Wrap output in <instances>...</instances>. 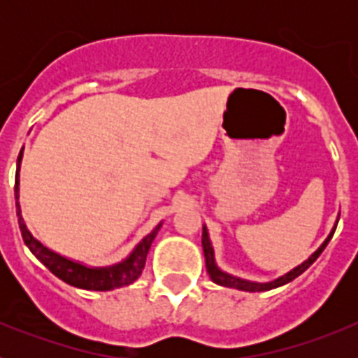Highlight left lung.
Listing matches in <instances>:
<instances>
[{
    "instance_id": "left-lung-1",
    "label": "left lung",
    "mask_w": 358,
    "mask_h": 358,
    "mask_svg": "<svg viewBox=\"0 0 358 358\" xmlns=\"http://www.w3.org/2000/svg\"><path fill=\"white\" fill-rule=\"evenodd\" d=\"M339 222V220H337ZM337 222H335L334 229L330 231V235L327 236V240L319 245L317 251L314 255L310 256L308 260L303 262L301 265H297L296 268H292L290 273L283 274V276L276 278V280L268 281V283H258V281H249V280H242V278H236V276H231V274L224 273L222 268L218 267L217 262H215V251H213V245H211V240L210 235H208V229L206 226H202V249H204V258H206V268H208V274H210L211 281H215L217 285H222V287H229V289H238V290H245V292H264V290H271V289H276V287L285 285L289 281L296 280L299 274H303L310 265L314 264L315 260L319 258L324 248L328 245V242L331 240L335 233V227H337Z\"/></svg>"
}]
</instances>
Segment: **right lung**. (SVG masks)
<instances>
[{"label":"right lung","instance_id":"obj_1","mask_svg":"<svg viewBox=\"0 0 358 358\" xmlns=\"http://www.w3.org/2000/svg\"><path fill=\"white\" fill-rule=\"evenodd\" d=\"M21 159H23V148L19 152L17 157V172H15V213H17V222L21 235H23L27 248L30 249L31 255L36 256L37 260L50 268V273L55 274L59 280L77 289L84 290H113L120 289V287L131 285L138 278L141 276V271L145 267V260H147L148 249H150L152 242L156 238L157 231L161 229L163 222L157 224L154 229L141 240L131 255L122 260L120 264L109 265V267H87V265L80 264V262L69 260L66 256H61L59 252L48 249L44 243H41L36 236L31 235L30 229L24 224V218L21 215V206H19V166H21Z\"/></svg>","mask_w":358,"mask_h":358}]
</instances>
